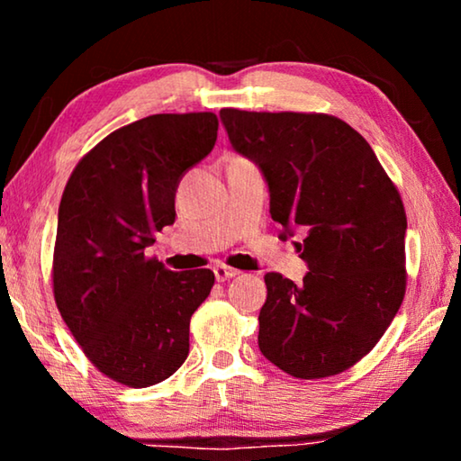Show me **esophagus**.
Returning a JSON list of instances; mask_svg holds the SVG:
<instances>
[{
  "label": "esophagus",
  "mask_w": 461,
  "mask_h": 461,
  "mask_svg": "<svg viewBox=\"0 0 461 461\" xmlns=\"http://www.w3.org/2000/svg\"><path fill=\"white\" fill-rule=\"evenodd\" d=\"M213 275H215L217 283H223V280H230L233 276H238L240 270L225 267V264H217V267H213Z\"/></svg>",
  "instance_id": "obj_1"
}]
</instances>
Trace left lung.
Listing matches in <instances>:
<instances>
[{
	"label": "left lung",
	"mask_w": 461,
	"mask_h": 461,
	"mask_svg": "<svg viewBox=\"0 0 461 461\" xmlns=\"http://www.w3.org/2000/svg\"><path fill=\"white\" fill-rule=\"evenodd\" d=\"M240 156L267 181L280 236L309 272L301 285L268 272L258 348L294 378L348 370L376 346L399 311L407 215L370 144L333 115L221 109Z\"/></svg>",
	"instance_id": "1"
}]
</instances>
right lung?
<instances>
[{"instance_id": "right-lung-1", "label": "right lung", "mask_w": 461, "mask_h": 461, "mask_svg": "<svg viewBox=\"0 0 461 461\" xmlns=\"http://www.w3.org/2000/svg\"><path fill=\"white\" fill-rule=\"evenodd\" d=\"M217 128L209 112L148 115L101 140L62 193L54 299L85 356L122 384H158L189 356L213 272L167 270L144 249L175 223L178 183L213 150Z\"/></svg>"}]
</instances>
